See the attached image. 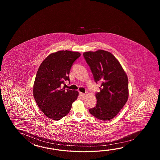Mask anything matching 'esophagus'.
<instances>
[{"label": "esophagus", "mask_w": 160, "mask_h": 160, "mask_svg": "<svg viewBox=\"0 0 160 160\" xmlns=\"http://www.w3.org/2000/svg\"><path fill=\"white\" fill-rule=\"evenodd\" d=\"M79 95L81 96V97H83V96H85V93H83V92H79Z\"/></svg>", "instance_id": "esophagus-1"}]
</instances>
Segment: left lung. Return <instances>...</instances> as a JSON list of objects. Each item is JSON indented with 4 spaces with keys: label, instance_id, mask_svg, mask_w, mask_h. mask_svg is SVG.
Instances as JSON below:
<instances>
[{
    "label": "left lung",
    "instance_id": "8db88e82",
    "mask_svg": "<svg viewBox=\"0 0 160 160\" xmlns=\"http://www.w3.org/2000/svg\"><path fill=\"white\" fill-rule=\"evenodd\" d=\"M83 57L90 66L96 83L100 82V92L94 108L89 112L95 118L108 121L115 117L125 105L129 97L128 78L117 58L110 52L99 50L88 51Z\"/></svg>",
    "mask_w": 160,
    "mask_h": 160
}]
</instances>
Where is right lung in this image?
Returning a JSON list of instances; mask_svg holds the SVG:
<instances>
[{
	"instance_id": "obj_1",
	"label": "right lung",
	"mask_w": 160,
	"mask_h": 160,
	"mask_svg": "<svg viewBox=\"0 0 160 160\" xmlns=\"http://www.w3.org/2000/svg\"><path fill=\"white\" fill-rule=\"evenodd\" d=\"M78 52L62 50L51 53L41 63L33 86V95L39 108L48 118L59 120L66 116L79 92L62 88L69 81L70 70Z\"/></svg>"
}]
</instances>
